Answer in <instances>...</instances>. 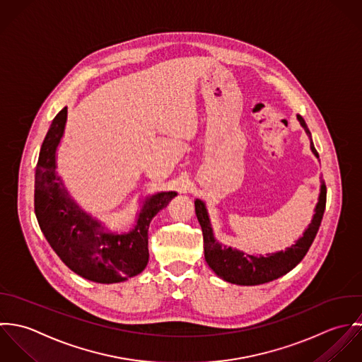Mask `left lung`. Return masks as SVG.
I'll list each match as a JSON object with an SVG mask.
<instances>
[{
    "label": "left lung",
    "instance_id": "left-lung-1",
    "mask_svg": "<svg viewBox=\"0 0 362 362\" xmlns=\"http://www.w3.org/2000/svg\"><path fill=\"white\" fill-rule=\"evenodd\" d=\"M298 120L300 126L305 129V132L310 136L305 120L299 115H298ZM310 148H312V152L319 158L313 143H310ZM194 207H196V216L203 229L204 256L209 266L221 279H223L228 283L239 284V286H257V284L273 281L287 274L305 257L319 230V226L323 218L325 207H326V185L322 180L319 203L316 206V214L312 219L309 228L305 230L303 236L286 252H279L269 257L245 256L242 252L233 250L230 247H222L218 242H216L213 236L210 219L203 202L196 200Z\"/></svg>",
    "mask_w": 362,
    "mask_h": 362
}]
</instances>
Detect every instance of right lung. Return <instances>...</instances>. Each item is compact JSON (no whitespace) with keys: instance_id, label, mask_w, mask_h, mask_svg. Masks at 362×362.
Listing matches in <instances>:
<instances>
[{"instance_id":"obj_1","label":"right lung","mask_w":362,"mask_h":362,"mask_svg":"<svg viewBox=\"0 0 362 362\" xmlns=\"http://www.w3.org/2000/svg\"><path fill=\"white\" fill-rule=\"evenodd\" d=\"M67 107L54 119L40 148L35 173V214L57 256L74 273L95 283H119L140 274L148 263V228L176 196L158 193L145 203L137 226L126 235L105 232L67 199L56 182V148L64 132Z\"/></svg>"}]
</instances>
